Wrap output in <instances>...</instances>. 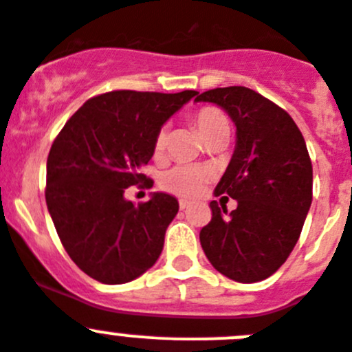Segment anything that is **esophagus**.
Listing matches in <instances>:
<instances>
[{"mask_svg": "<svg viewBox=\"0 0 352 352\" xmlns=\"http://www.w3.org/2000/svg\"><path fill=\"white\" fill-rule=\"evenodd\" d=\"M179 206H180V210H186V208H189V206H191V203L187 201V199H180Z\"/></svg>", "mask_w": 352, "mask_h": 352, "instance_id": "1", "label": "esophagus"}]
</instances>
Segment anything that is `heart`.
<instances>
[{"label":"heart","instance_id":"obj_1","mask_svg":"<svg viewBox=\"0 0 352 352\" xmlns=\"http://www.w3.org/2000/svg\"><path fill=\"white\" fill-rule=\"evenodd\" d=\"M195 123L198 126L199 133H201L205 139L215 135L219 131H228V118L222 113L221 109L217 107H203L198 113L195 114ZM166 144V130L161 128L157 131L156 140H154V149L161 151ZM210 179V170L205 166L198 165H177L173 168L166 170L163 175H161V186L165 187L166 191L173 192V195L186 196V198H191V196L199 195L203 191V187L206 186Z\"/></svg>","mask_w":352,"mask_h":352}]
</instances>
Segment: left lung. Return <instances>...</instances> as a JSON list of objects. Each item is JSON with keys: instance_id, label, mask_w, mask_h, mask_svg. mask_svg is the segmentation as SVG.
I'll use <instances>...</instances> for the list:
<instances>
[{"instance_id": "8db88e82", "label": "left lung", "mask_w": 352, "mask_h": 352, "mask_svg": "<svg viewBox=\"0 0 352 352\" xmlns=\"http://www.w3.org/2000/svg\"><path fill=\"white\" fill-rule=\"evenodd\" d=\"M196 102L219 106L236 126L234 153L213 195L231 196L238 206L228 215L226 206L210 203L201 248L229 280L262 281L292 254L311 208L313 165L305 140L287 111L250 88H215L196 95Z\"/></svg>"}]
</instances>
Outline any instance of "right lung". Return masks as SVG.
<instances>
[{
  "instance_id": "1",
  "label": "right lung",
  "mask_w": 352,
  "mask_h": 352,
  "mask_svg": "<svg viewBox=\"0 0 352 352\" xmlns=\"http://www.w3.org/2000/svg\"><path fill=\"white\" fill-rule=\"evenodd\" d=\"M198 91L118 90L90 98L69 118L47 161V206L72 262L106 285L135 280L156 264L179 212L175 196L128 201L146 180L161 126ZM153 186L151 179L147 186Z\"/></svg>"
}]
</instances>
